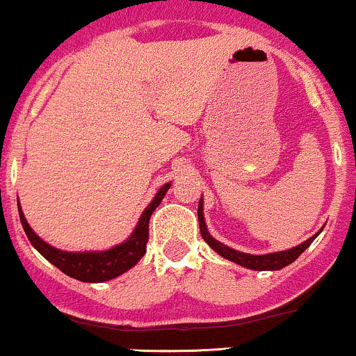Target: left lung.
Instances as JSON below:
<instances>
[{
	"mask_svg": "<svg viewBox=\"0 0 356 356\" xmlns=\"http://www.w3.org/2000/svg\"><path fill=\"white\" fill-rule=\"evenodd\" d=\"M197 214H199V227H200V235H202L204 241L209 244L211 249L218 252L220 256H223L225 259L228 261H234L237 265L244 266V268H251V270H259V272H265V270H282L284 266L291 265L293 261H296L299 256L302 254L306 248L312 244L313 241L316 238L315 234L313 237H309L308 241H305L302 244L296 245L293 249H287V251H280V252H270V254H248V252H241V251H235V249L228 248V245L221 244L220 241L211 237V234L207 232L206 227V221H204V213H202V197L199 200V209H197Z\"/></svg>",
	"mask_w": 356,
	"mask_h": 356,
	"instance_id": "1",
	"label": "left lung"
}]
</instances>
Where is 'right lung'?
I'll use <instances>...</instances> for the list:
<instances>
[{"instance_id":"1","label":"right lung","mask_w":356,"mask_h":356,"mask_svg":"<svg viewBox=\"0 0 356 356\" xmlns=\"http://www.w3.org/2000/svg\"><path fill=\"white\" fill-rule=\"evenodd\" d=\"M171 183H166L152 202L145 207V211L140 216L138 225L129 235L128 241L122 244L114 245L112 249L107 251H84V252H69V251H60V249L54 248V245L47 244L41 237L34 234L33 228L27 223L26 216H24L22 209L19 204V214L20 221H22L24 232H26L27 238L31 244L36 248V251L41 256L48 259L51 265L57 266L62 270L65 275L72 277V279L81 280V282H107V280L115 279V277L122 275L128 272L129 268L136 265L142 259V256L147 251V242H149V221L156 207L159 206L161 200L164 199L166 192L170 190ZM19 200V199H17Z\"/></svg>"}]
</instances>
